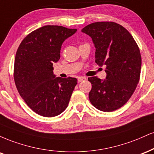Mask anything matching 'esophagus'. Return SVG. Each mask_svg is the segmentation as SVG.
Returning a JSON list of instances; mask_svg holds the SVG:
<instances>
[{
  "label": "esophagus",
  "instance_id": "esophagus-1",
  "mask_svg": "<svg viewBox=\"0 0 154 154\" xmlns=\"http://www.w3.org/2000/svg\"><path fill=\"white\" fill-rule=\"evenodd\" d=\"M86 77L81 76V77L78 78V81H79V82H81V81H86Z\"/></svg>",
  "mask_w": 154,
  "mask_h": 154
}]
</instances>
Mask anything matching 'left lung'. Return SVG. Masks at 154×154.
<instances>
[{
    "instance_id": "left-lung-1",
    "label": "left lung",
    "mask_w": 154,
    "mask_h": 154,
    "mask_svg": "<svg viewBox=\"0 0 154 154\" xmlns=\"http://www.w3.org/2000/svg\"><path fill=\"white\" fill-rule=\"evenodd\" d=\"M81 32L92 39L95 62L106 67V79H88L92 85L90 102L101 111H115L129 100L139 82L141 56L138 46L130 32L115 22L92 23Z\"/></svg>"
}]
</instances>
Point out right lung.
<instances>
[{"label":"right lung","instance_id":"obj_1","mask_svg":"<svg viewBox=\"0 0 154 154\" xmlns=\"http://www.w3.org/2000/svg\"><path fill=\"white\" fill-rule=\"evenodd\" d=\"M76 31L53 25L40 27L23 39L16 52V88L27 105L41 116H57L68 105L77 79L56 77L52 66L60 60L63 42Z\"/></svg>","mask_w":154,"mask_h":154}]
</instances>
